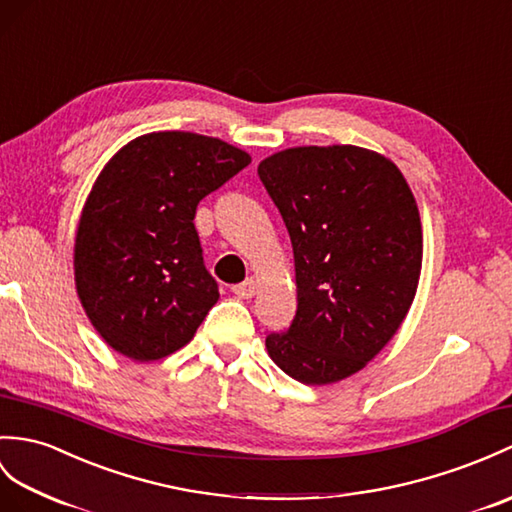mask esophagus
I'll return each mask as SVG.
<instances>
[{
  "instance_id": "esophagus-1",
  "label": "esophagus",
  "mask_w": 512,
  "mask_h": 512,
  "mask_svg": "<svg viewBox=\"0 0 512 512\" xmlns=\"http://www.w3.org/2000/svg\"><path fill=\"white\" fill-rule=\"evenodd\" d=\"M255 290H257V283H255L253 279H246V281H242V283L233 285V294L240 296V299H253Z\"/></svg>"
}]
</instances>
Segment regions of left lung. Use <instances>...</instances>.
Segmentation results:
<instances>
[{
	"instance_id": "left-lung-1",
	"label": "left lung",
	"mask_w": 512,
	"mask_h": 512,
	"mask_svg": "<svg viewBox=\"0 0 512 512\" xmlns=\"http://www.w3.org/2000/svg\"><path fill=\"white\" fill-rule=\"evenodd\" d=\"M257 174L290 233L299 301L268 355L301 384L340 382L386 347L417 294V200L395 163L358 146L288 148Z\"/></svg>"
}]
</instances>
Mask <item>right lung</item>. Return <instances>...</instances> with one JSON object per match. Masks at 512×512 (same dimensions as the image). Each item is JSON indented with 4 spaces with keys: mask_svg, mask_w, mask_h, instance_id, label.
Segmentation results:
<instances>
[{
    "mask_svg": "<svg viewBox=\"0 0 512 512\" xmlns=\"http://www.w3.org/2000/svg\"><path fill=\"white\" fill-rule=\"evenodd\" d=\"M251 154L183 130L148 133L104 165L82 207L76 292L95 331L135 362L194 338L220 299L194 227L198 202L244 170Z\"/></svg>",
    "mask_w": 512,
    "mask_h": 512,
    "instance_id": "right-lung-1",
    "label": "right lung"
}]
</instances>
